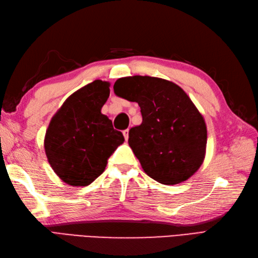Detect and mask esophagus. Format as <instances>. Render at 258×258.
I'll use <instances>...</instances> for the list:
<instances>
[{
    "instance_id": "1",
    "label": "esophagus",
    "mask_w": 258,
    "mask_h": 258,
    "mask_svg": "<svg viewBox=\"0 0 258 258\" xmlns=\"http://www.w3.org/2000/svg\"><path fill=\"white\" fill-rule=\"evenodd\" d=\"M128 128L127 130H124L123 131V135H124V138H125V141H127L128 140Z\"/></svg>"
}]
</instances>
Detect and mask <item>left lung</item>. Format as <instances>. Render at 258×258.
I'll list each match as a JSON object with an SVG mask.
<instances>
[{
	"label": "left lung",
	"instance_id": "8db88e82",
	"mask_svg": "<svg viewBox=\"0 0 258 258\" xmlns=\"http://www.w3.org/2000/svg\"><path fill=\"white\" fill-rule=\"evenodd\" d=\"M113 89L141 107L143 122L130 130L128 145L146 174L166 185L192 176L205 159L207 127L186 92L166 79L140 75L118 78Z\"/></svg>",
	"mask_w": 258,
	"mask_h": 258
}]
</instances>
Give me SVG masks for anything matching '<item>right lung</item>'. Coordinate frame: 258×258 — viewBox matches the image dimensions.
I'll list each match as a JSON object with an SVG mask.
<instances>
[{"instance_id":"add662e5","label":"right lung","mask_w":258,"mask_h":258,"mask_svg":"<svg viewBox=\"0 0 258 258\" xmlns=\"http://www.w3.org/2000/svg\"><path fill=\"white\" fill-rule=\"evenodd\" d=\"M110 83L92 82L71 95L52 117L44 136L50 166L69 185L87 186L107 167L109 157L124 142L101 108Z\"/></svg>"}]
</instances>
